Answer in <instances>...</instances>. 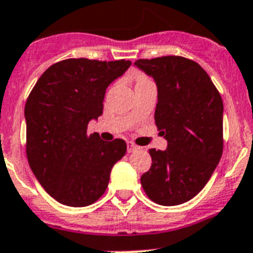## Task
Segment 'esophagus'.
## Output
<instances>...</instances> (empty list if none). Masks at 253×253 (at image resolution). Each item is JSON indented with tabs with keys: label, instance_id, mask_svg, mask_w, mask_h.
I'll use <instances>...</instances> for the list:
<instances>
[{
	"label": "esophagus",
	"instance_id": "obj_1",
	"mask_svg": "<svg viewBox=\"0 0 253 253\" xmlns=\"http://www.w3.org/2000/svg\"><path fill=\"white\" fill-rule=\"evenodd\" d=\"M137 149H139V147L136 144H133L132 141H127V152L128 153H132V152L137 151Z\"/></svg>",
	"mask_w": 253,
	"mask_h": 253
}]
</instances>
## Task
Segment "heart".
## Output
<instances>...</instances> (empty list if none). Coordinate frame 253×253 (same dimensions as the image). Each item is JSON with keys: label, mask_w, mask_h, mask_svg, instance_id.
Here are the masks:
<instances>
[{"label": "heart", "mask_w": 253, "mask_h": 253, "mask_svg": "<svg viewBox=\"0 0 253 253\" xmlns=\"http://www.w3.org/2000/svg\"><path fill=\"white\" fill-rule=\"evenodd\" d=\"M139 79H147V78H145V77H143V75H140V77L137 78V80H139Z\"/></svg>", "instance_id": "obj_1"}]
</instances>
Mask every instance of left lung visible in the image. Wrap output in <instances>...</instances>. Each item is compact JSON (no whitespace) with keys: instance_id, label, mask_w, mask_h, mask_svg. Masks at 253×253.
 <instances>
[{"instance_id":"1","label":"left lung","mask_w":253,"mask_h":253,"mask_svg":"<svg viewBox=\"0 0 253 253\" xmlns=\"http://www.w3.org/2000/svg\"><path fill=\"white\" fill-rule=\"evenodd\" d=\"M135 65L156 80L155 122L168 140L165 151L149 149L152 166L141 175V186L156 204H183L204 188L222 156V98L192 59L165 55Z\"/></svg>"}]
</instances>
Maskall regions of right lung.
Returning a JSON list of instances; mask_svg holds the SVG:
<instances>
[{
	"label": "right lung",
	"mask_w": 253,
	"mask_h": 253,
	"mask_svg": "<svg viewBox=\"0 0 253 253\" xmlns=\"http://www.w3.org/2000/svg\"><path fill=\"white\" fill-rule=\"evenodd\" d=\"M131 62L69 58L53 63L26 101L28 164L53 199L87 207L105 192L110 171L126 153V141H104L88 133V122L102 114L106 88Z\"/></svg>",
	"instance_id": "obj_1"
}]
</instances>
